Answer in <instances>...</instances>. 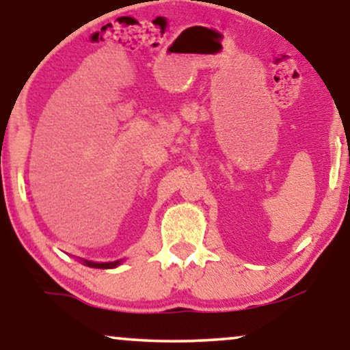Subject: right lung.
<instances>
[{
  "instance_id": "obj_1",
  "label": "right lung",
  "mask_w": 350,
  "mask_h": 350,
  "mask_svg": "<svg viewBox=\"0 0 350 350\" xmlns=\"http://www.w3.org/2000/svg\"><path fill=\"white\" fill-rule=\"evenodd\" d=\"M85 266L90 267H98V269H111V267H116L121 265V261H113V262H94V261H84Z\"/></svg>"
}]
</instances>
